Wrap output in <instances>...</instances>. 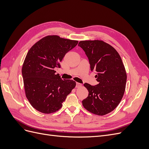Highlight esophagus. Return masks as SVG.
Masks as SVG:
<instances>
[{
  "label": "esophagus",
  "instance_id": "esophagus-1",
  "mask_svg": "<svg viewBox=\"0 0 149 149\" xmlns=\"http://www.w3.org/2000/svg\"><path fill=\"white\" fill-rule=\"evenodd\" d=\"M82 86V84L81 83H76V88H79Z\"/></svg>",
  "mask_w": 149,
  "mask_h": 149
}]
</instances>
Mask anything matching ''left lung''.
Masks as SVG:
<instances>
[{
	"instance_id": "obj_1",
	"label": "left lung",
	"mask_w": 149,
	"mask_h": 149,
	"mask_svg": "<svg viewBox=\"0 0 149 149\" xmlns=\"http://www.w3.org/2000/svg\"><path fill=\"white\" fill-rule=\"evenodd\" d=\"M88 58L91 71H94L98 84L84 83L89 92L83 106L93 114L104 116L119 105L125 92L127 74L123 61L115 48L102 40L79 42Z\"/></svg>"
}]
</instances>
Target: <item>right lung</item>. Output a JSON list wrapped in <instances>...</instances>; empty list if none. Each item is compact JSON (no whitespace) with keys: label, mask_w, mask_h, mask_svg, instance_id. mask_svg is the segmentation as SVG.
I'll return each instance as SVG.
<instances>
[{"label":"right lung","mask_w":149,"mask_h":149,"mask_svg":"<svg viewBox=\"0 0 149 149\" xmlns=\"http://www.w3.org/2000/svg\"><path fill=\"white\" fill-rule=\"evenodd\" d=\"M76 40L48 35L29 49L22 66L25 95L36 110L50 114L59 110L66 96L76 86L71 79H62L55 68L66 53L74 48Z\"/></svg>","instance_id":"right-lung-1"}]
</instances>
